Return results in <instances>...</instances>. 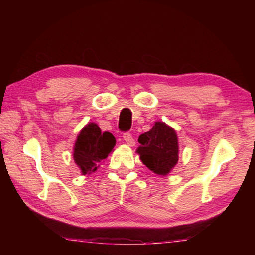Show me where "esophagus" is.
Returning a JSON list of instances; mask_svg holds the SVG:
<instances>
[{
	"instance_id": "obj_1",
	"label": "esophagus",
	"mask_w": 255,
	"mask_h": 255,
	"mask_svg": "<svg viewBox=\"0 0 255 255\" xmlns=\"http://www.w3.org/2000/svg\"><path fill=\"white\" fill-rule=\"evenodd\" d=\"M123 139L128 146H134V139L132 137L130 132H125V133H123Z\"/></svg>"
}]
</instances>
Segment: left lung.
<instances>
[{
	"label": "left lung",
	"instance_id": "1",
	"mask_svg": "<svg viewBox=\"0 0 255 255\" xmlns=\"http://www.w3.org/2000/svg\"><path fill=\"white\" fill-rule=\"evenodd\" d=\"M137 152L148 169L158 175H167L179 160V144L175 131L162 122H156L152 130L138 139Z\"/></svg>",
	"mask_w": 255,
	"mask_h": 255
}]
</instances>
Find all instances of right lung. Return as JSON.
Wrapping results in <instances>:
<instances>
[{
    "label": "right lung",
    "mask_w": 255,
    "mask_h": 255,
    "mask_svg": "<svg viewBox=\"0 0 255 255\" xmlns=\"http://www.w3.org/2000/svg\"><path fill=\"white\" fill-rule=\"evenodd\" d=\"M116 145L110 132H101L99 125L89 123L82 128L74 146V161L83 175L95 172L99 163L106 159Z\"/></svg>",
    "instance_id": "add662e5"
}]
</instances>
